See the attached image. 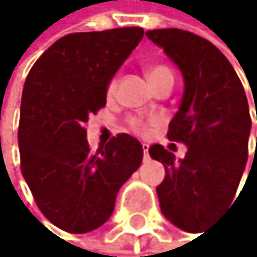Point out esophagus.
<instances>
[{
  "mask_svg": "<svg viewBox=\"0 0 257 257\" xmlns=\"http://www.w3.org/2000/svg\"><path fill=\"white\" fill-rule=\"evenodd\" d=\"M148 145H143V153H145V159H148L149 158V153H148Z\"/></svg>",
  "mask_w": 257,
  "mask_h": 257,
  "instance_id": "1",
  "label": "esophagus"
}]
</instances>
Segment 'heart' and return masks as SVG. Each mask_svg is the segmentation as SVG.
<instances>
[{
	"mask_svg": "<svg viewBox=\"0 0 257 257\" xmlns=\"http://www.w3.org/2000/svg\"><path fill=\"white\" fill-rule=\"evenodd\" d=\"M146 74H148L149 83H153V81L163 78V76H173L171 71H169L166 66H151V68H148ZM117 83H119V79H117V76H114V78L109 79L108 86H106V93H108L109 98H111V96H114L116 89H117ZM130 127L135 133H138V135H148L151 124L146 122V121H143V119H138V117H133V119H130Z\"/></svg>",
	"mask_w": 257,
	"mask_h": 257,
	"instance_id": "heart-1",
	"label": "heart"
}]
</instances>
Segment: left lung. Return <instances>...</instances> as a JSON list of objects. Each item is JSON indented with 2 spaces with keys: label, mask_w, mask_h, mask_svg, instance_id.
<instances>
[{
  "label": "left lung",
  "mask_w": 257,
  "mask_h": 257,
  "mask_svg": "<svg viewBox=\"0 0 257 257\" xmlns=\"http://www.w3.org/2000/svg\"><path fill=\"white\" fill-rule=\"evenodd\" d=\"M146 36L164 49L184 79L168 140L184 143L186 156L176 161L164 146L149 148V156L166 171L156 188L159 206L174 226L194 232L234 198L247 161L249 104L234 68L208 39L178 28L146 31Z\"/></svg>",
  "instance_id": "8db88e82"
}]
</instances>
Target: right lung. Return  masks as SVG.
<instances>
[{
	"instance_id": "obj_1",
	"label": "right lung",
	"mask_w": 257,
	"mask_h": 257,
	"mask_svg": "<svg viewBox=\"0 0 257 257\" xmlns=\"http://www.w3.org/2000/svg\"><path fill=\"white\" fill-rule=\"evenodd\" d=\"M145 35L143 28L71 33L31 68L21 98V173L38 208L59 229L103 226L117 191L141 166V143L126 133L91 151L86 122L106 106V86Z\"/></svg>"
}]
</instances>
